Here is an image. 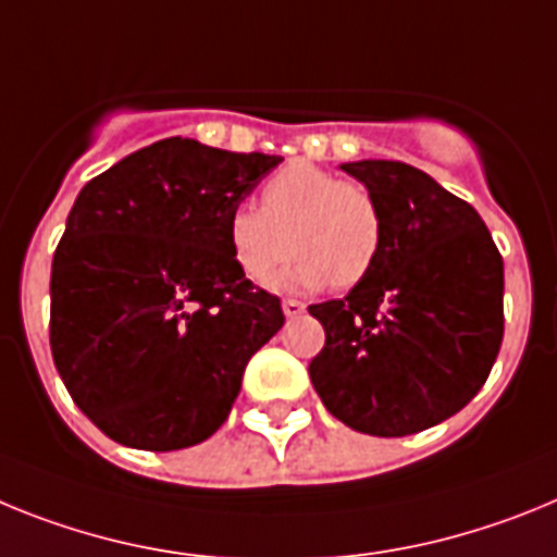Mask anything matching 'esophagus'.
<instances>
[{"label":"esophagus","mask_w":557,"mask_h":557,"mask_svg":"<svg viewBox=\"0 0 557 557\" xmlns=\"http://www.w3.org/2000/svg\"><path fill=\"white\" fill-rule=\"evenodd\" d=\"M302 311H306V306L299 299H283V313L288 319H297Z\"/></svg>","instance_id":"esophagus-1"}]
</instances>
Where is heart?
Segmentation results:
<instances>
[{
  "label": "heart",
  "mask_w": 557,
  "mask_h": 557,
  "mask_svg": "<svg viewBox=\"0 0 557 557\" xmlns=\"http://www.w3.org/2000/svg\"><path fill=\"white\" fill-rule=\"evenodd\" d=\"M240 272L269 283L299 251L285 283L299 288L356 285L375 269L384 246V215L359 182H342L311 162H292L260 193V207L238 205L226 221Z\"/></svg>",
  "instance_id": "heart-1"
}]
</instances>
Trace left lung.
Wrapping results in <instances>:
<instances>
[{"instance_id":"left-lung-1","label":"left lung","mask_w":557,"mask_h":557,"mask_svg":"<svg viewBox=\"0 0 557 557\" xmlns=\"http://www.w3.org/2000/svg\"><path fill=\"white\" fill-rule=\"evenodd\" d=\"M384 215L379 263L342 299L311 306L325 347L308 364L333 418L406 437L457 414L491 375L505 333V263L480 212L406 162L361 159Z\"/></svg>"}]
</instances>
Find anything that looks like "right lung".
<instances>
[{
  "instance_id": "obj_1",
  "label": "right lung",
  "mask_w": 557,
  "mask_h": 557,
  "mask_svg": "<svg viewBox=\"0 0 557 557\" xmlns=\"http://www.w3.org/2000/svg\"><path fill=\"white\" fill-rule=\"evenodd\" d=\"M283 162L159 139L77 193L52 258L50 347L77 409L145 451L221 429L249 359L283 327L230 249V212Z\"/></svg>"
}]
</instances>
